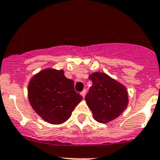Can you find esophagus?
<instances>
[{
	"label": "esophagus",
	"mask_w": 160,
	"mask_h": 160,
	"mask_svg": "<svg viewBox=\"0 0 160 160\" xmlns=\"http://www.w3.org/2000/svg\"><path fill=\"white\" fill-rule=\"evenodd\" d=\"M86 92H87V91L83 90V92H82L81 93H80V95H82V97H83V98H84V97H85V95H86Z\"/></svg>",
	"instance_id": "1"
}]
</instances>
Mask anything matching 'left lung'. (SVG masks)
Listing matches in <instances>:
<instances>
[{
    "mask_svg": "<svg viewBox=\"0 0 160 160\" xmlns=\"http://www.w3.org/2000/svg\"><path fill=\"white\" fill-rule=\"evenodd\" d=\"M92 86L85 96L93 118L100 123H108L117 118L127 108L129 93L126 87L105 72L92 73L88 77Z\"/></svg>",
    "mask_w": 160,
    "mask_h": 160,
    "instance_id": "obj_1",
    "label": "left lung"
}]
</instances>
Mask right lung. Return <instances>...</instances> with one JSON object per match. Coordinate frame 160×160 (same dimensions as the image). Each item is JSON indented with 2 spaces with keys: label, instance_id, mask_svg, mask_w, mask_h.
<instances>
[{
  "label": "right lung",
  "instance_id": "right-lung-1",
  "mask_svg": "<svg viewBox=\"0 0 160 160\" xmlns=\"http://www.w3.org/2000/svg\"><path fill=\"white\" fill-rule=\"evenodd\" d=\"M64 70L47 68L35 74L28 86V97L33 110L45 122L63 124L71 117L83 97L74 90V82Z\"/></svg>",
  "mask_w": 160,
  "mask_h": 160
}]
</instances>
